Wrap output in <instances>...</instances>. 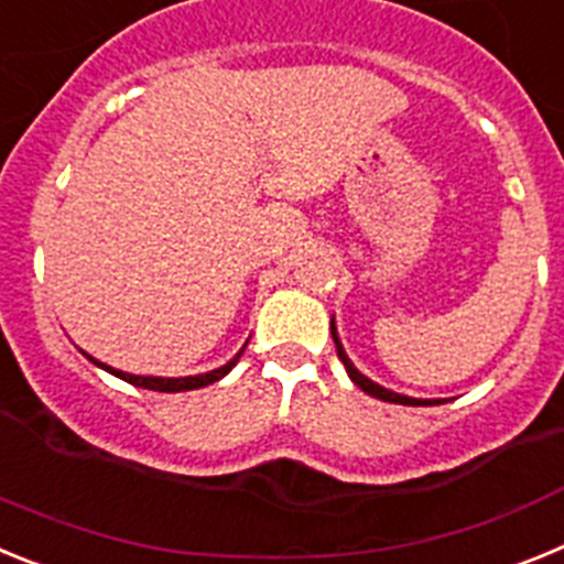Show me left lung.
<instances>
[{"instance_id": "8db88e82", "label": "left lung", "mask_w": 564, "mask_h": 564, "mask_svg": "<svg viewBox=\"0 0 564 564\" xmlns=\"http://www.w3.org/2000/svg\"><path fill=\"white\" fill-rule=\"evenodd\" d=\"M330 333H333V341H336V352H338V358H341V364H344V367H347V376L352 378V383H356L358 390H364V392H367V395L378 398V401L403 403V406H421V403H423V406H426V403H432V401H417V398L398 395V392H392V390H383V387H378L376 381H370V378H367V376H361V372H358L356 367H352V364H350V358L344 356V347H341V344H338L336 325H333V322H330Z\"/></svg>"}]
</instances>
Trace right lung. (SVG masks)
<instances>
[{
  "label": "right lung",
  "instance_id": "1",
  "mask_svg": "<svg viewBox=\"0 0 564 564\" xmlns=\"http://www.w3.org/2000/svg\"><path fill=\"white\" fill-rule=\"evenodd\" d=\"M246 350V347H242ZM242 350L237 352V356L231 358L228 364H223L220 370H212L206 372V376H192V378H152V376H129V372H121V370H112V367H107V364H98L96 358L93 361L98 364V367H104L107 372H112V376L123 378V381L134 383V387H143V390H154V392H186V390H200V387H208V383L220 381L223 376H228L231 372L234 364L239 361V356H242Z\"/></svg>",
  "mask_w": 564,
  "mask_h": 564
}]
</instances>
